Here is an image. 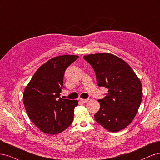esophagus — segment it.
Wrapping results in <instances>:
<instances>
[{"instance_id": "esophagus-1", "label": "esophagus", "mask_w": 160, "mask_h": 160, "mask_svg": "<svg viewBox=\"0 0 160 160\" xmlns=\"http://www.w3.org/2000/svg\"><path fill=\"white\" fill-rule=\"evenodd\" d=\"M80 101L83 103H86L89 101V99H80Z\"/></svg>"}]
</instances>
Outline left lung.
I'll return each mask as SVG.
<instances>
[{
	"label": "left lung",
	"mask_w": 160,
	"mask_h": 160,
	"mask_svg": "<svg viewBox=\"0 0 160 160\" xmlns=\"http://www.w3.org/2000/svg\"><path fill=\"white\" fill-rule=\"evenodd\" d=\"M84 58L93 68L98 86L108 89L106 96L98 100L100 108L95 120L110 132L123 130L132 122L141 104L140 79L124 60L114 54H88Z\"/></svg>",
	"instance_id": "obj_1"
}]
</instances>
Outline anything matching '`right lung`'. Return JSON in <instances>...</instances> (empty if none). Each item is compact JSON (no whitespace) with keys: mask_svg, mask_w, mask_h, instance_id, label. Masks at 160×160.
Here are the masks:
<instances>
[{"mask_svg":"<svg viewBox=\"0 0 160 160\" xmlns=\"http://www.w3.org/2000/svg\"><path fill=\"white\" fill-rule=\"evenodd\" d=\"M78 58L62 55L51 58L37 70L26 87L23 102L30 120L40 131L57 134L73 122L78 100L60 98L66 68Z\"/></svg>","mask_w":160,"mask_h":160,"instance_id":"obj_1","label":"right lung"}]
</instances>
